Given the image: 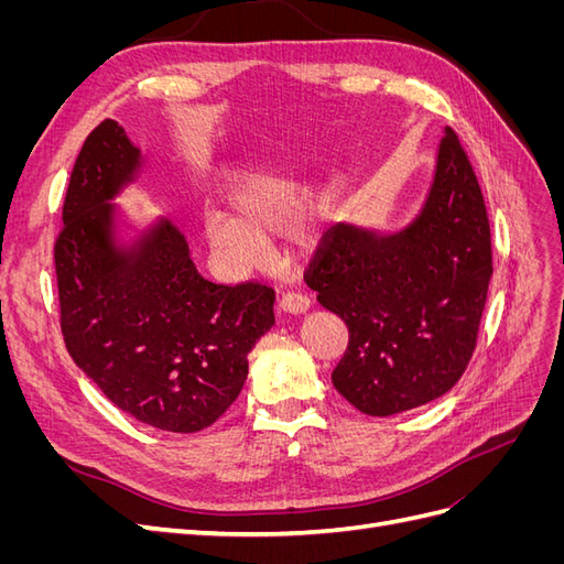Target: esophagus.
Segmentation results:
<instances>
[{
	"label": "esophagus",
	"instance_id": "obj_1",
	"mask_svg": "<svg viewBox=\"0 0 564 564\" xmlns=\"http://www.w3.org/2000/svg\"><path fill=\"white\" fill-rule=\"evenodd\" d=\"M282 311L284 313H292V315H301V313H308L311 311V299L305 294L299 292H286L280 301Z\"/></svg>",
	"mask_w": 564,
	"mask_h": 564
}]
</instances>
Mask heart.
I'll return each mask as SVG.
<instances>
[{"mask_svg":"<svg viewBox=\"0 0 564 564\" xmlns=\"http://www.w3.org/2000/svg\"><path fill=\"white\" fill-rule=\"evenodd\" d=\"M308 202V191L278 174H247L237 178L226 195V216L202 220V237L232 275H247L263 259V237L282 232ZM322 212H305L289 228V240L301 249L319 242Z\"/></svg>","mask_w":564,"mask_h":564,"instance_id":"obj_1","label":"heart"}]
</instances>
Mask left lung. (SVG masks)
<instances>
[{
    "instance_id": "1",
    "label": "left lung",
    "mask_w": 564,
    "mask_h": 564,
    "mask_svg": "<svg viewBox=\"0 0 564 564\" xmlns=\"http://www.w3.org/2000/svg\"><path fill=\"white\" fill-rule=\"evenodd\" d=\"M491 280L480 183L445 129L419 214L383 232L336 224L305 282L348 327L334 388L369 416H392L445 395L466 371Z\"/></svg>"
}]
</instances>
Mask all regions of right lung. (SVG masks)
<instances>
[{"instance_id":"obj_1","label":"right lung","mask_w":564,"mask_h":564,"mask_svg":"<svg viewBox=\"0 0 564 564\" xmlns=\"http://www.w3.org/2000/svg\"><path fill=\"white\" fill-rule=\"evenodd\" d=\"M115 119L84 141L54 261L61 329L75 365L122 412L166 433L207 429L237 400L275 292L204 280L185 235L158 218L133 238L112 204L143 174Z\"/></svg>"}]
</instances>
